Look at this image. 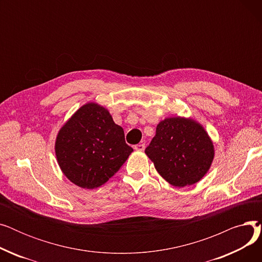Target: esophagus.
I'll return each mask as SVG.
<instances>
[{
  "label": "esophagus",
  "mask_w": 262,
  "mask_h": 262,
  "mask_svg": "<svg viewBox=\"0 0 262 262\" xmlns=\"http://www.w3.org/2000/svg\"><path fill=\"white\" fill-rule=\"evenodd\" d=\"M134 148H135L136 150H138V152H142V150H144V148H145V144H144V143L137 144V145H135Z\"/></svg>",
  "instance_id": "34e87169"
}]
</instances>
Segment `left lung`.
I'll return each mask as SVG.
<instances>
[{
	"instance_id": "obj_1",
	"label": "left lung",
	"mask_w": 262,
	"mask_h": 262,
	"mask_svg": "<svg viewBox=\"0 0 262 262\" xmlns=\"http://www.w3.org/2000/svg\"><path fill=\"white\" fill-rule=\"evenodd\" d=\"M145 154L164 180L181 188L202 180L211 166L214 149L201 124L174 117L158 124Z\"/></svg>"
}]
</instances>
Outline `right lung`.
<instances>
[{
	"mask_svg": "<svg viewBox=\"0 0 262 262\" xmlns=\"http://www.w3.org/2000/svg\"><path fill=\"white\" fill-rule=\"evenodd\" d=\"M133 150L125 142L123 128L107 109L95 103L81 106L60 128L55 142L61 171L84 189L105 184Z\"/></svg>",
	"mask_w": 262,
	"mask_h": 262,
	"instance_id": "obj_1",
	"label": "right lung"
}]
</instances>
